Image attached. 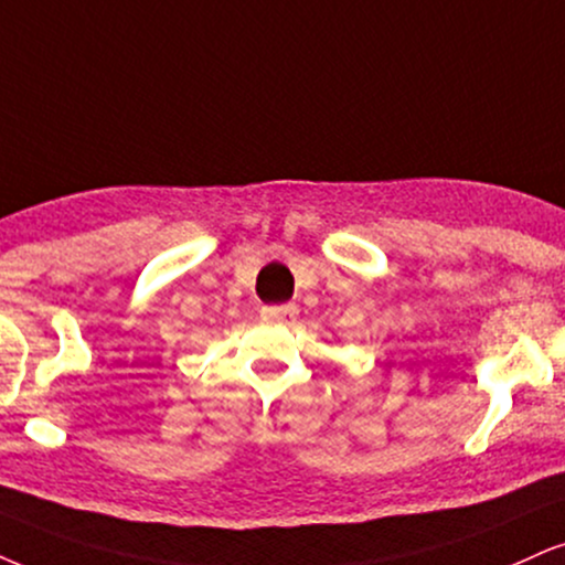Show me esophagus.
<instances>
[{
	"instance_id": "esophagus-1",
	"label": "esophagus",
	"mask_w": 565,
	"mask_h": 565,
	"mask_svg": "<svg viewBox=\"0 0 565 565\" xmlns=\"http://www.w3.org/2000/svg\"><path fill=\"white\" fill-rule=\"evenodd\" d=\"M296 315H298L296 303L264 306V309H262V317L264 319H271V322H290V319H296Z\"/></svg>"
}]
</instances>
